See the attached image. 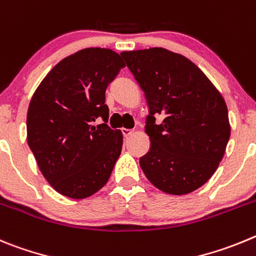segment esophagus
<instances>
[{"instance_id": "34e87169", "label": "esophagus", "mask_w": 256, "mask_h": 256, "mask_svg": "<svg viewBox=\"0 0 256 256\" xmlns=\"http://www.w3.org/2000/svg\"><path fill=\"white\" fill-rule=\"evenodd\" d=\"M122 134H124V136L128 138V136H131V135H132L134 130H131V128H122Z\"/></svg>"}]
</instances>
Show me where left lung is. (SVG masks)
Returning <instances> with one entry per match:
<instances>
[{"mask_svg": "<svg viewBox=\"0 0 256 256\" xmlns=\"http://www.w3.org/2000/svg\"><path fill=\"white\" fill-rule=\"evenodd\" d=\"M126 65L149 106L150 150L140 167L156 188L186 195L217 171L231 135L227 104L194 62L164 48L125 50ZM165 117L160 126L154 116Z\"/></svg>", "mask_w": 256, "mask_h": 256, "instance_id": "8db88e82", "label": "left lung"}]
</instances>
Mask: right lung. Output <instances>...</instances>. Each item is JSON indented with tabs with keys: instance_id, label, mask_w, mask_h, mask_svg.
I'll use <instances>...</instances> for the list:
<instances>
[{
	"instance_id": "right-lung-1",
	"label": "right lung",
	"mask_w": 256,
	"mask_h": 256,
	"mask_svg": "<svg viewBox=\"0 0 256 256\" xmlns=\"http://www.w3.org/2000/svg\"><path fill=\"white\" fill-rule=\"evenodd\" d=\"M124 66L114 50L85 48L61 60L32 96L28 145L44 178L64 196L85 199L111 176L122 132L92 122L108 118L106 89Z\"/></svg>"
}]
</instances>
